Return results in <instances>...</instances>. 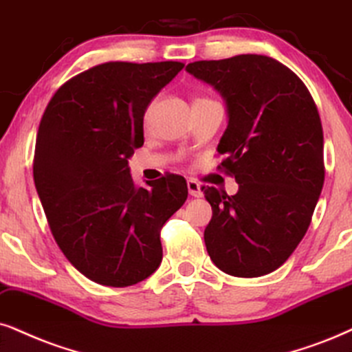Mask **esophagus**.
I'll list each match as a JSON object with an SVG mask.
<instances>
[{
	"label": "esophagus",
	"instance_id": "esophagus-1",
	"mask_svg": "<svg viewBox=\"0 0 352 352\" xmlns=\"http://www.w3.org/2000/svg\"><path fill=\"white\" fill-rule=\"evenodd\" d=\"M186 186H188V193L191 195V197L199 198V197H201V195H203L201 185H199L198 182L195 180V179H190L188 182H186Z\"/></svg>",
	"mask_w": 352,
	"mask_h": 352
}]
</instances>
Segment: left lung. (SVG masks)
Returning <instances> with one entry per match:
<instances>
[{
	"instance_id": "8db88e82",
	"label": "left lung",
	"mask_w": 352,
	"mask_h": 352,
	"mask_svg": "<svg viewBox=\"0 0 352 352\" xmlns=\"http://www.w3.org/2000/svg\"><path fill=\"white\" fill-rule=\"evenodd\" d=\"M186 71L222 96L228 128L217 153L235 177L229 197L203 186L212 217L204 243L212 263L237 278L278 270L304 239L323 188V130L305 84L265 55L195 61Z\"/></svg>"
}]
</instances>
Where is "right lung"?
<instances>
[{"label":"right lung","mask_w":352,"mask_h":352,"mask_svg":"<svg viewBox=\"0 0 352 352\" xmlns=\"http://www.w3.org/2000/svg\"><path fill=\"white\" fill-rule=\"evenodd\" d=\"M179 61H110L56 91L40 122L34 182L58 247L102 286L126 287L162 261L161 228L188 197L180 175L136 186L128 159L144 143L151 100Z\"/></svg>","instance_id":"1"}]
</instances>
